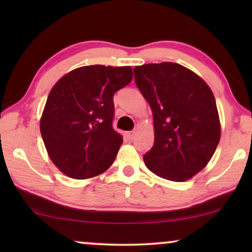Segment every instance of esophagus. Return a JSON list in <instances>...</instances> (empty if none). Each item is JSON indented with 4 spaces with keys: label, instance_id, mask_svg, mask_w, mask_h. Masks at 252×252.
Listing matches in <instances>:
<instances>
[{
    "label": "esophagus",
    "instance_id": "34e87169",
    "mask_svg": "<svg viewBox=\"0 0 252 252\" xmlns=\"http://www.w3.org/2000/svg\"><path fill=\"white\" fill-rule=\"evenodd\" d=\"M134 136H135V130H129V132L126 133V137L128 140H133Z\"/></svg>",
    "mask_w": 252,
    "mask_h": 252
}]
</instances>
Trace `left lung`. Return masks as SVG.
Returning <instances> with one entry per match:
<instances>
[{
  "label": "left lung",
  "mask_w": 252,
  "mask_h": 252,
  "mask_svg": "<svg viewBox=\"0 0 252 252\" xmlns=\"http://www.w3.org/2000/svg\"><path fill=\"white\" fill-rule=\"evenodd\" d=\"M134 80L154 116L155 142L144 163L160 178L188 180L206 166L219 143L213 93L197 74L171 62L135 66Z\"/></svg>",
  "instance_id": "left-lung-1"
}]
</instances>
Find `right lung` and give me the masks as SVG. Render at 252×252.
<instances>
[{
  "label": "right lung",
  "mask_w": 252,
  "mask_h": 252,
  "mask_svg": "<svg viewBox=\"0 0 252 252\" xmlns=\"http://www.w3.org/2000/svg\"><path fill=\"white\" fill-rule=\"evenodd\" d=\"M133 79L130 66L89 65L57 81L44 106L40 130L53 163L73 179L111 166L123 143L113 129V95Z\"/></svg>",
  "instance_id": "right-lung-1"
}]
</instances>
